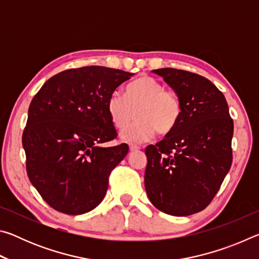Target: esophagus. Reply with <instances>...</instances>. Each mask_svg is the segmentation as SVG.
I'll return each instance as SVG.
<instances>
[{
    "instance_id": "1",
    "label": "esophagus",
    "mask_w": 259,
    "mask_h": 259,
    "mask_svg": "<svg viewBox=\"0 0 259 259\" xmlns=\"http://www.w3.org/2000/svg\"><path fill=\"white\" fill-rule=\"evenodd\" d=\"M129 148H130V151H131V152H136V151L140 150V147H139L138 145H135V144H130V145H129Z\"/></svg>"
}]
</instances>
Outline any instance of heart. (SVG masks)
<instances>
[{
	"label": "heart",
	"mask_w": 259,
	"mask_h": 259,
	"mask_svg": "<svg viewBox=\"0 0 259 259\" xmlns=\"http://www.w3.org/2000/svg\"><path fill=\"white\" fill-rule=\"evenodd\" d=\"M182 103L176 93L164 89L154 77L143 75L129 83L125 97L114 93L107 100V113L113 126L124 130L134 118L138 121L121 134L125 142L142 143L151 139L155 130L168 135L176 128L182 116Z\"/></svg>",
	"instance_id": "b5f03b06"
}]
</instances>
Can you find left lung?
<instances>
[{
  "instance_id": "obj_1",
  "label": "left lung",
  "mask_w": 259,
  "mask_h": 259,
  "mask_svg": "<svg viewBox=\"0 0 259 259\" xmlns=\"http://www.w3.org/2000/svg\"><path fill=\"white\" fill-rule=\"evenodd\" d=\"M182 103L171 133L145 150V188L154 207L190 216L208 207L232 165L233 120L222 91L208 78L176 68L154 69Z\"/></svg>"
}]
</instances>
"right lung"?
I'll list each match as a JSON object with an SVG mask.
<instances>
[{"label": "right lung", "instance_id": "obj_1", "mask_svg": "<svg viewBox=\"0 0 259 259\" xmlns=\"http://www.w3.org/2000/svg\"><path fill=\"white\" fill-rule=\"evenodd\" d=\"M133 74L85 66L50 77L34 96L23 133L30 183L51 208L82 214L102 202L112 170L128 154L116 138L107 100Z\"/></svg>", "mask_w": 259, "mask_h": 259}]
</instances>
